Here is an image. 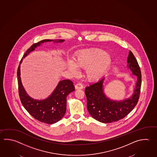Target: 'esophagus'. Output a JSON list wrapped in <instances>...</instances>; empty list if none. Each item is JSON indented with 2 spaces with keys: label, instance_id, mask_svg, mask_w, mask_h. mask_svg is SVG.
I'll use <instances>...</instances> for the list:
<instances>
[{
  "label": "esophagus",
  "instance_id": "esophagus-1",
  "mask_svg": "<svg viewBox=\"0 0 157 157\" xmlns=\"http://www.w3.org/2000/svg\"><path fill=\"white\" fill-rule=\"evenodd\" d=\"M83 88V85L80 83H78L75 86V88L76 89H82Z\"/></svg>",
  "mask_w": 157,
  "mask_h": 157
}]
</instances>
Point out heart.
Wrapping results in <instances>:
<instances>
[{"label":"heart","instance_id":"1","mask_svg":"<svg viewBox=\"0 0 157 157\" xmlns=\"http://www.w3.org/2000/svg\"><path fill=\"white\" fill-rule=\"evenodd\" d=\"M112 63V58L105 50L92 48L78 53L73 61L68 60L67 66L73 73H77L78 68H86V79L97 80L107 72Z\"/></svg>","mask_w":157,"mask_h":157}]
</instances>
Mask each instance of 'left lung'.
Instances as JSON below:
<instances>
[{
	"label": "left lung",
	"instance_id": "left-lung-1",
	"mask_svg": "<svg viewBox=\"0 0 157 157\" xmlns=\"http://www.w3.org/2000/svg\"><path fill=\"white\" fill-rule=\"evenodd\" d=\"M127 67L137 78L133 94L129 98L117 101L108 97L104 87L105 76L86 87L87 109L95 120L103 123L118 121L127 116L136 105L139 100L142 77L139 65L131 51L128 56Z\"/></svg>",
	"mask_w": 157,
	"mask_h": 157
}]
</instances>
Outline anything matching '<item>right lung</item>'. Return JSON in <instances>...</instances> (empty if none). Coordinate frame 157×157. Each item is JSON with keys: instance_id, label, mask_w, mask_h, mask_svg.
<instances>
[{"instance_id": "add662e5", "label": "right lung", "mask_w": 157, "mask_h": 157, "mask_svg": "<svg viewBox=\"0 0 157 157\" xmlns=\"http://www.w3.org/2000/svg\"><path fill=\"white\" fill-rule=\"evenodd\" d=\"M64 41L63 39H44L34 44L26 51L18 67L17 77L19 94L21 102L24 108L31 116L39 121L47 124L56 123L65 115L67 109V97L69 94L74 92L75 90L73 83L69 79L60 80L47 98L40 100L34 99L28 95L22 84L21 77V64L23 58L42 44L52 41L58 43Z\"/></svg>"}]
</instances>
